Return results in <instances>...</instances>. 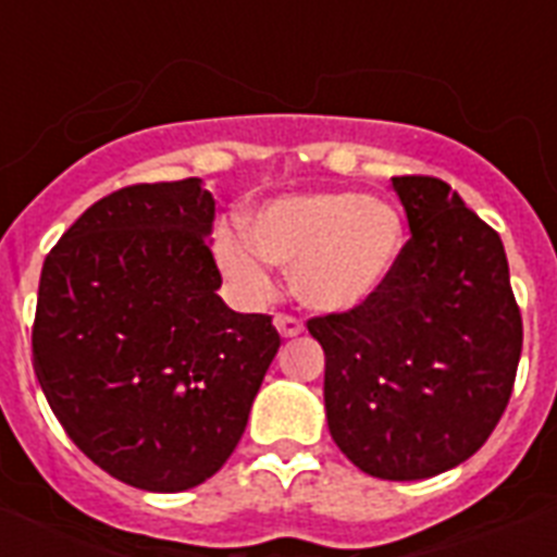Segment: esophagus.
Returning a JSON list of instances; mask_svg holds the SVG:
<instances>
[{
    "instance_id": "34e87169",
    "label": "esophagus",
    "mask_w": 557,
    "mask_h": 557,
    "mask_svg": "<svg viewBox=\"0 0 557 557\" xmlns=\"http://www.w3.org/2000/svg\"><path fill=\"white\" fill-rule=\"evenodd\" d=\"M274 326H277V332L283 338H295V335L304 332V323L297 321V318H292V314H277V318H274Z\"/></svg>"
}]
</instances>
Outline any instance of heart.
Here are the masks:
<instances>
[{
    "label": "heart",
    "instance_id": "obj_1",
    "mask_svg": "<svg viewBox=\"0 0 557 557\" xmlns=\"http://www.w3.org/2000/svg\"><path fill=\"white\" fill-rule=\"evenodd\" d=\"M405 248V219L389 201L352 190L288 193L265 201L248 227H219L216 262L243 295L271 292V265L318 314L364 309L387 286Z\"/></svg>",
    "mask_w": 557,
    "mask_h": 557
}]
</instances>
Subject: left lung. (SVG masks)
<instances>
[{
    "label": "left lung",
    "mask_w": 557,
    "mask_h": 557,
    "mask_svg": "<svg viewBox=\"0 0 557 557\" xmlns=\"http://www.w3.org/2000/svg\"><path fill=\"white\" fill-rule=\"evenodd\" d=\"M410 239L379 297L312 318L335 445L379 480H428L483 448L509 405L523 323L497 231L442 178L396 176Z\"/></svg>",
    "instance_id": "8db88e82"
}]
</instances>
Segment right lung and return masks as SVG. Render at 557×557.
<instances>
[{"label": "right lung", "mask_w": 557, "mask_h": 557, "mask_svg": "<svg viewBox=\"0 0 557 557\" xmlns=\"http://www.w3.org/2000/svg\"><path fill=\"white\" fill-rule=\"evenodd\" d=\"M213 213L201 178L124 187L39 274V387L69 440L144 492H187L225 466L280 349L269 314L216 295Z\"/></svg>", "instance_id": "right-lung-1"}]
</instances>
